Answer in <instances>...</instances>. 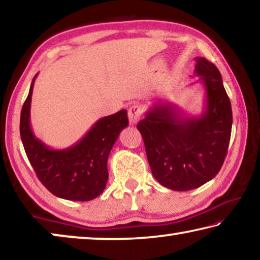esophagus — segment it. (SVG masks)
<instances>
[{
  "label": "esophagus",
  "instance_id": "obj_1",
  "mask_svg": "<svg viewBox=\"0 0 260 260\" xmlns=\"http://www.w3.org/2000/svg\"><path fill=\"white\" fill-rule=\"evenodd\" d=\"M142 108L140 107V105L138 104H134L132 105V107L129 108L128 110V119H129V122L132 125L136 124L140 120L141 116H142Z\"/></svg>",
  "mask_w": 260,
  "mask_h": 260
}]
</instances>
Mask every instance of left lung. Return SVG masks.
Segmentation results:
<instances>
[{
  "label": "left lung",
  "instance_id": "1",
  "mask_svg": "<svg viewBox=\"0 0 260 260\" xmlns=\"http://www.w3.org/2000/svg\"><path fill=\"white\" fill-rule=\"evenodd\" d=\"M195 74L205 90L200 116L157 101L138 124L152 175L175 191L199 188L213 179L225 160L232 133V105L214 64L196 57Z\"/></svg>",
  "mask_w": 260,
  "mask_h": 260
}]
</instances>
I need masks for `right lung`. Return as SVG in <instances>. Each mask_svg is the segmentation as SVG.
Returning a JSON list of instances; mask_svg holds the SVG:
<instances>
[{"mask_svg": "<svg viewBox=\"0 0 260 260\" xmlns=\"http://www.w3.org/2000/svg\"><path fill=\"white\" fill-rule=\"evenodd\" d=\"M35 74L20 113L21 142L30 165L48 190L59 199L94 200L107 186L108 158L120 132L128 126L126 110L99 119L73 146L52 149L30 127V102Z\"/></svg>", "mask_w": 260, "mask_h": 260, "instance_id": "obj_1", "label": "right lung"}]
</instances>
